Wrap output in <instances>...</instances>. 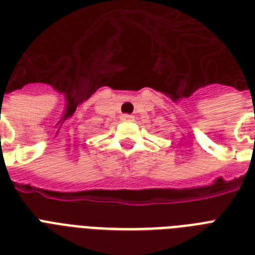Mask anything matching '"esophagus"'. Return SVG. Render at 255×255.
Wrapping results in <instances>:
<instances>
[{"instance_id": "esophagus-1", "label": "esophagus", "mask_w": 255, "mask_h": 255, "mask_svg": "<svg viewBox=\"0 0 255 255\" xmlns=\"http://www.w3.org/2000/svg\"><path fill=\"white\" fill-rule=\"evenodd\" d=\"M122 120H124V122H132V120H133V116L128 115V114H123V115H122Z\"/></svg>"}]
</instances>
